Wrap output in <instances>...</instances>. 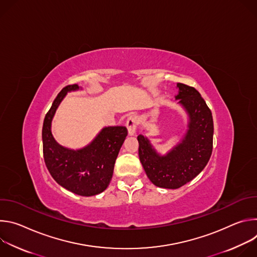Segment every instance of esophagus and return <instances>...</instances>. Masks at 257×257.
Listing matches in <instances>:
<instances>
[{"label": "esophagus", "mask_w": 257, "mask_h": 257, "mask_svg": "<svg viewBox=\"0 0 257 257\" xmlns=\"http://www.w3.org/2000/svg\"><path fill=\"white\" fill-rule=\"evenodd\" d=\"M139 120L136 115H131L128 117L127 122H126V127L128 129V134L129 136H134L136 133V128L138 126Z\"/></svg>", "instance_id": "1"}]
</instances>
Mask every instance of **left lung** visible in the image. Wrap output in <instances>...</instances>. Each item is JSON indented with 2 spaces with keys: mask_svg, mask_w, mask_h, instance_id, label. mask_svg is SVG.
<instances>
[{
  "mask_svg": "<svg viewBox=\"0 0 257 257\" xmlns=\"http://www.w3.org/2000/svg\"><path fill=\"white\" fill-rule=\"evenodd\" d=\"M175 99L188 116L187 131L166 155L159 154L150 139L137 136L139 160L153 184L178 189L194 179L207 165L212 152L213 121L200 93L191 86L177 83Z\"/></svg>",
  "mask_w": 257,
  "mask_h": 257,
  "instance_id": "1",
  "label": "left lung"
}]
</instances>
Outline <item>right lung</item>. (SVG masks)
I'll return each mask as SVG.
<instances>
[{
  "mask_svg": "<svg viewBox=\"0 0 257 257\" xmlns=\"http://www.w3.org/2000/svg\"><path fill=\"white\" fill-rule=\"evenodd\" d=\"M81 89L77 84L64 87L47 113L43 126V146L46 166L59 185L81 196H93L106 189L114 166L128 134L124 126L102 128L93 140L79 150L59 144L52 134V121L58 106L70 91Z\"/></svg>",
  "mask_w": 257,
  "mask_h": 257,
  "instance_id": "add662e5",
  "label": "right lung"
}]
</instances>
